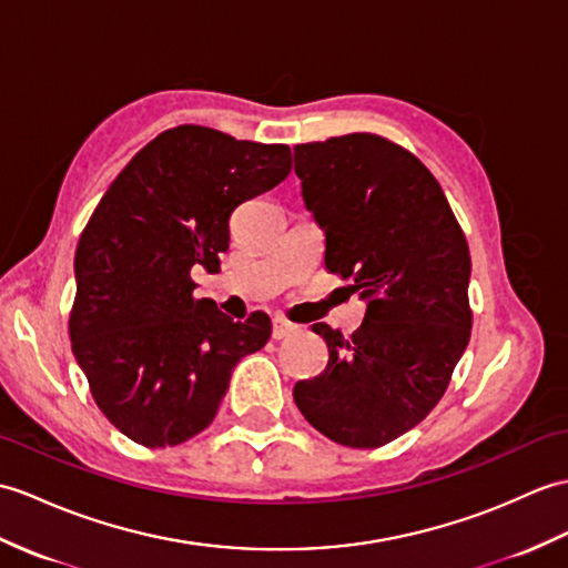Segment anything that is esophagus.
Returning a JSON list of instances; mask_svg holds the SVG:
<instances>
[{
    "label": "esophagus",
    "mask_w": 568,
    "mask_h": 568,
    "mask_svg": "<svg viewBox=\"0 0 568 568\" xmlns=\"http://www.w3.org/2000/svg\"><path fill=\"white\" fill-rule=\"evenodd\" d=\"M293 334H297V326H295V324H290V322L281 320V316L273 322V338H275V341H283V338L293 336Z\"/></svg>",
    "instance_id": "obj_1"
}]
</instances>
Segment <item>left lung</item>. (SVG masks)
<instances>
[{
    "mask_svg": "<svg viewBox=\"0 0 568 568\" xmlns=\"http://www.w3.org/2000/svg\"><path fill=\"white\" fill-rule=\"evenodd\" d=\"M295 174L326 236V271L367 307L348 338L312 326L328 363L293 397L328 440L382 447L433 412L469 344L467 236L424 162L382 135L297 144Z\"/></svg>",
    "mask_w": 568,
    "mask_h": 568,
    "instance_id": "1",
    "label": "left lung"
}]
</instances>
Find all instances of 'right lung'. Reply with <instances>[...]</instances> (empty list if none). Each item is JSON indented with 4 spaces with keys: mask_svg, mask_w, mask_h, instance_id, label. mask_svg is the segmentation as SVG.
Segmentation results:
<instances>
[{
    "mask_svg": "<svg viewBox=\"0 0 568 568\" xmlns=\"http://www.w3.org/2000/svg\"><path fill=\"white\" fill-rule=\"evenodd\" d=\"M290 169L287 144L176 125L144 144L91 213L74 254L70 341L101 414L138 445L205 430L234 365L266 346L268 314L232 322L193 295L191 271L220 266L234 207Z\"/></svg>",
    "mask_w": 568,
    "mask_h": 568,
    "instance_id": "obj_1",
    "label": "right lung"
}]
</instances>
